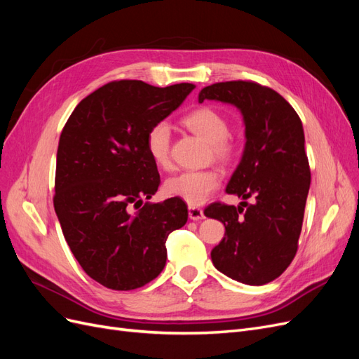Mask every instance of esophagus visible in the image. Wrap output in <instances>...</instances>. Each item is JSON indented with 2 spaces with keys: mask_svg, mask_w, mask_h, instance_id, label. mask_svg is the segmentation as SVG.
<instances>
[{
  "mask_svg": "<svg viewBox=\"0 0 359 359\" xmlns=\"http://www.w3.org/2000/svg\"><path fill=\"white\" fill-rule=\"evenodd\" d=\"M189 217H190V220H202V219H205L203 211L201 208H196V206H189Z\"/></svg>",
  "mask_w": 359,
  "mask_h": 359,
  "instance_id": "34e87169",
  "label": "esophagus"
}]
</instances>
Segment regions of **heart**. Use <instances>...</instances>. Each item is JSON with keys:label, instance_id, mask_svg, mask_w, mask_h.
Here are the masks:
<instances>
[{"label": "heart", "instance_id": "heart-1", "mask_svg": "<svg viewBox=\"0 0 359 359\" xmlns=\"http://www.w3.org/2000/svg\"><path fill=\"white\" fill-rule=\"evenodd\" d=\"M182 124L191 133L210 144L212 156L223 163H231L238 153L236 144L227 136L229 123L219 111L212 107H199L182 118ZM147 151L149 158L160 169H169L170 161V127L168 123H156L147 133ZM222 175L219 170H189L169 177L163 190L169 198L184 201L190 206H199L210 199L219 189Z\"/></svg>", "mask_w": 359, "mask_h": 359}]
</instances>
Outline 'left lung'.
<instances>
[{
    "label": "left lung",
    "instance_id": "8db88e82",
    "mask_svg": "<svg viewBox=\"0 0 359 359\" xmlns=\"http://www.w3.org/2000/svg\"><path fill=\"white\" fill-rule=\"evenodd\" d=\"M203 100L235 106L245 126L243 157L226 187L244 202L205 210L226 229L211 252L212 264L240 283L262 286L285 273L298 250L311 180L302 123L278 93L250 81L205 86Z\"/></svg>",
    "mask_w": 359,
    "mask_h": 359
}]
</instances>
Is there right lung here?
<instances>
[{
	"instance_id": "add662e5",
	"label": "right lung",
	"mask_w": 359,
	"mask_h": 359,
	"mask_svg": "<svg viewBox=\"0 0 359 359\" xmlns=\"http://www.w3.org/2000/svg\"><path fill=\"white\" fill-rule=\"evenodd\" d=\"M193 90V83H106L74 107L62 128L53 206L73 256L104 287L132 290L154 280L166 265L168 235L187 223L180 199L140 205L160 184L145 145L148 130Z\"/></svg>"
}]
</instances>
